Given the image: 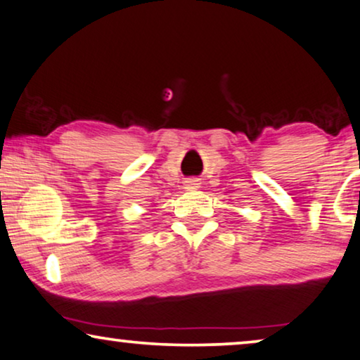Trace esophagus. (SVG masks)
<instances>
[{
  "label": "esophagus",
  "mask_w": 360,
  "mask_h": 360,
  "mask_svg": "<svg viewBox=\"0 0 360 360\" xmlns=\"http://www.w3.org/2000/svg\"><path fill=\"white\" fill-rule=\"evenodd\" d=\"M198 188H200V184H198V180L185 181V190L186 191H193V190H198Z\"/></svg>",
  "instance_id": "34e87169"
}]
</instances>
